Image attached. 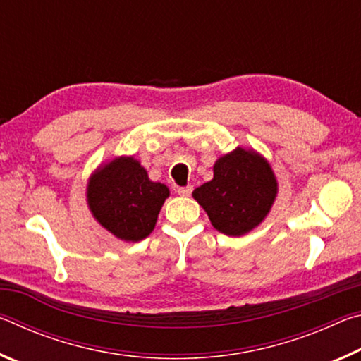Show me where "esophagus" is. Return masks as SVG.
I'll list each match as a JSON object with an SVG mask.
<instances>
[{
    "label": "esophagus",
    "instance_id": "obj_1",
    "mask_svg": "<svg viewBox=\"0 0 361 361\" xmlns=\"http://www.w3.org/2000/svg\"><path fill=\"white\" fill-rule=\"evenodd\" d=\"M176 192H178L180 195H191L192 192V186L188 185V186H180L176 188Z\"/></svg>",
    "mask_w": 361,
    "mask_h": 361
}]
</instances>
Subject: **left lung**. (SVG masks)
Listing matches in <instances>:
<instances>
[{"label": "left lung", "mask_w": 361, "mask_h": 361, "mask_svg": "<svg viewBox=\"0 0 361 361\" xmlns=\"http://www.w3.org/2000/svg\"><path fill=\"white\" fill-rule=\"evenodd\" d=\"M276 194L272 169L256 152L243 148L219 157L213 180L192 192L213 228L234 237L247 234L266 218Z\"/></svg>", "instance_id": "8db88e82"}]
</instances>
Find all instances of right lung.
<instances>
[{
	"label": "right lung",
	"instance_id": "add662e5",
	"mask_svg": "<svg viewBox=\"0 0 361 361\" xmlns=\"http://www.w3.org/2000/svg\"><path fill=\"white\" fill-rule=\"evenodd\" d=\"M169 188L148 178L133 157L114 159L89 181L87 200L103 228L127 242H138L154 229Z\"/></svg>",
	"mask_w": 361,
	"mask_h": 361
}]
</instances>
